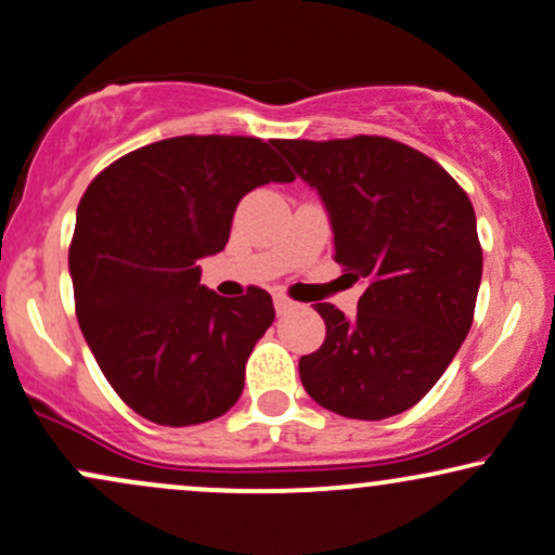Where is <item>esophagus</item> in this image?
<instances>
[{
  "label": "esophagus",
  "mask_w": 555,
  "mask_h": 555,
  "mask_svg": "<svg viewBox=\"0 0 555 555\" xmlns=\"http://www.w3.org/2000/svg\"><path fill=\"white\" fill-rule=\"evenodd\" d=\"M273 308H276V313L282 315V313H286V310L295 308V302H292V299L284 297V295H273Z\"/></svg>",
  "instance_id": "34e87169"
}]
</instances>
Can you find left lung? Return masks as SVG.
I'll return each mask as SVG.
<instances>
[{
  "mask_svg": "<svg viewBox=\"0 0 555 555\" xmlns=\"http://www.w3.org/2000/svg\"><path fill=\"white\" fill-rule=\"evenodd\" d=\"M276 149L321 195L334 260L365 284L358 315L315 305L326 341L299 358L305 391L341 417L399 415L436 386L473 326L482 276L473 203L449 171L391 138Z\"/></svg>",
  "mask_w": 555,
  "mask_h": 555,
  "instance_id": "obj_1",
  "label": "left lung"
}]
</instances>
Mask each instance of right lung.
<instances>
[{"mask_svg": "<svg viewBox=\"0 0 555 555\" xmlns=\"http://www.w3.org/2000/svg\"><path fill=\"white\" fill-rule=\"evenodd\" d=\"M273 143L158 140L117 158L82 195L69 245L80 331L119 399L151 423L224 415L273 323L269 292L224 299L201 284L197 266L224 250L242 197L295 180Z\"/></svg>", "mask_w": 555, "mask_h": 555, "instance_id": "add662e5", "label": "right lung"}]
</instances>
